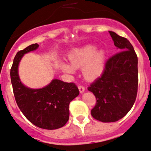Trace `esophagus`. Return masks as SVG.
Wrapping results in <instances>:
<instances>
[{"mask_svg": "<svg viewBox=\"0 0 151 151\" xmlns=\"http://www.w3.org/2000/svg\"><path fill=\"white\" fill-rule=\"evenodd\" d=\"M78 90H79L80 93H83L84 91H85V87L80 85H78Z\"/></svg>", "mask_w": 151, "mask_h": 151, "instance_id": "1", "label": "esophagus"}]
</instances>
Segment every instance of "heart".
<instances>
[{
    "label": "heart",
    "mask_w": 151,
    "mask_h": 151,
    "mask_svg": "<svg viewBox=\"0 0 151 151\" xmlns=\"http://www.w3.org/2000/svg\"><path fill=\"white\" fill-rule=\"evenodd\" d=\"M96 51V47L93 45L74 49L69 56L72 66L62 63V70L66 73H71L74 72V68L83 66V74L85 78L88 79L96 78L104 70L106 56L103 51Z\"/></svg>",
    "instance_id": "b5f03b06"
}]
</instances>
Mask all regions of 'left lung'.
<instances>
[{
  "label": "left lung",
  "instance_id": "left-lung-1",
  "mask_svg": "<svg viewBox=\"0 0 151 151\" xmlns=\"http://www.w3.org/2000/svg\"><path fill=\"white\" fill-rule=\"evenodd\" d=\"M119 52L109 58L100 77L88 88L96 105L91 115L101 122H115L132 109L138 92V57L125 37L109 31Z\"/></svg>",
  "mask_w": 151,
  "mask_h": 151
}]
</instances>
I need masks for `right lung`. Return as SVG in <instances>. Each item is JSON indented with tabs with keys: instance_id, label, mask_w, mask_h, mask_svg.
Returning a JSON list of instances; mask_svg holds the SVG:
<instances>
[{
	"instance_id": "right-lung-1",
	"label": "right lung",
	"mask_w": 151,
	"mask_h": 151,
	"mask_svg": "<svg viewBox=\"0 0 151 151\" xmlns=\"http://www.w3.org/2000/svg\"><path fill=\"white\" fill-rule=\"evenodd\" d=\"M37 43L17 52L10 69L11 83L15 99L23 114L30 122L45 129L63 127L69 120V105L79 94L75 83L52 80L41 89H30L23 85L18 74V66L24 54L36 50Z\"/></svg>"
}]
</instances>
